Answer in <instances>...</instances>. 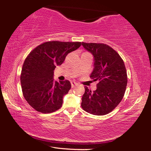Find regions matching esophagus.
Wrapping results in <instances>:
<instances>
[{
  "mask_svg": "<svg viewBox=\"0 0 151 151\" xmlns=\"http://www.w3.org/2000/svg\"><path fill=\"white\" fill-rule=\"evenodd\" d=\"M76 85H77V83H75V82H74V81L71 82V86H72V88H74Z\"/></svg>",
  "mask_w": 151,
  "mask_h": 151,
  "instance_id": "obj_1",
  "label": "esophagus"
}]
</instances>
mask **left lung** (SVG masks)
<instances>
[{
	"label": "left lung",
	"mask_w": 151,
	"mask_h": 151,
	"mask_svg": "<svg viewBox=\"0 0 151 151\" xmlns=\"http://www.w3.org/2000/svg\"><path fill=\"white\" fill-rule=\"evenodd\" d=\"M94 58V68L90 77L98 80L96 89L85 86L82 97L83 110L94 115H104L121 103L126 90L127 75L123 60L115 50L103 43L82 42Z\"/></svg>",
	"instance_id": "1"
}]
</instances>
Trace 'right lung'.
<instances>
[{"label": "right lung", "instance_id": "right-lung-1", "mask_svg": "<svg viewBox=\"0 0 151 151\" xmlns=\"http://www.w3.org/2000/svg\"><path fill=\"white\" fill-rule=\"evenodd\" d=\"M81 42L50 41L30 52L22 66L20 83L24 99L36 111L50 113L59 109L71 88L68 81L54 80V70L68 53L81 47Z\"/></svg>", "mask_w": 151, "mask_h": 151}]
</instances>
